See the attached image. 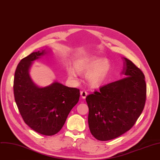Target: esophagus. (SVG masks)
I'll return each mask as SVG.
<instances>
[{"mask_svg": "<svg viewBox=\"0 0 160 160\" xmlns=\"http://www.w3.org/2000/svg\"><path fill=\"white\" fill-rule=\"evenodd\" d=\"M87 94H88V93H87L86 91H85V90L81 91V92H80L81 97H82L83 98H85L86 97H87Z\"/></svg>", "mask_w": 160, "mask_h": 160, "instance_id": "1", "label": "esophagus"}]
</instances>
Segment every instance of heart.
I'll return each instance as SVG.
<instances>
[{
	"label": "heart",
	"mask_w": 160,
	"mask_h": 160,
	"mask_svg": "<svg viewBox=\"0 0 160 160\" xmlns=\"http://www.w3.org/2000/svg\"><path fill=\"white\" fill-rule=\"evenodd\" d=\"M76 70L81 73H87V78L90 84L96 85L100 84L107 77L110 65L108 61L101 58H93L90 60H80L75 63ZM68 75L72 78L77 77L75 72L69 69Z\"/></svg>",
	"instance_id": "b5f03b06"
}]
</instances>
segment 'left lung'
Segmentation results:
<instances>
[{"instance_id": "8db88e82", "label": "left lung", "mask_w": 160, "mask_h": 160, "mask_svg": "<svg viewBox=\"0 0 160 160\" xmlns=\"http://www.w3.org/2000/svg\"><path fill=\"white\" fill-rule=\"evenodd\" d=\"M122 74L126 77L100 87L86 97L91 134L100 141L123 134L134 125L141 114L146 98L142 72L125 58Z\"/></svg>"}]
</instances>
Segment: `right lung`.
<instances>
[{"label":"right lung","mask_w":160,"mask_h":160,"mask_svg":"<svg viewBox=\"0 0 160 160\" xmlns=\"http://www.w3.org/2000/svg\"><path fill=\"white\" fill-rule=\"evenodd\" d=\"M33 52L21 60L14 79V95L24 122L34 131L52 136L63 128L67 118L80 98V90L54 82L39 87L31 80L29 70L32 62L46 54Z\"/></svg>","instance_id":"add662e5"}]
</instances>
